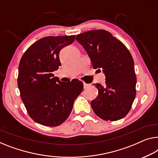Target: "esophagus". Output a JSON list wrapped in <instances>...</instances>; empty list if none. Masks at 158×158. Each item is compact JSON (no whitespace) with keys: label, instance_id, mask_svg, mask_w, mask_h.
Instances as JSON below:
<instances>
[{"label":"esophagus","instance_id":"esophagus-1","mask_svg":"<svg viewBox=\"0 0 158 158\" xmlns=\"http://www.w3.org/2000/svg\"><path fill=\"white\" fill-rule=\"evenodd\" d=\"M89 86H90V84H86V83H84V89H86L87 87H89Z\"/></svg>","mask_w":158,"mask_h":158}]
</instances>
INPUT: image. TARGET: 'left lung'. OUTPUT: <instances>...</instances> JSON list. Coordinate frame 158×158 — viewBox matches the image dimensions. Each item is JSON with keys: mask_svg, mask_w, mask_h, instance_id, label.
Here are the masks:
<instances>
[{"mask_svg": "<svg viewBox=\"0 0 158 158\" xmlns=\"http://www.w3.org/2000/svg\"><path fill=\"white\" fill-rule=\"evenodd\" d=\"M76 40L88 54L91 67L102 69L106 77L104 86L94 84L98 91L97 97L91 102L94 113L105 121L123 118L131 110L136 94V76L130 52L104 30L77 35Z\"/></svg>", "mask_w": 158, "mask_h": 158, "instance_id": "1", "label": "left lung"}]
</instances>
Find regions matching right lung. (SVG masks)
<instances>
[{
    "instance_id": "add662e5",
    "label": "right lung",
    "mask_w": 158,
    "mask_h": 158,
    "mask_svg": "<svg viewBox=\"0 0 158 158\" xmlns=\"http://www.w3.org/2000/svg\"><path fill=\"white\" fill-rule=\"evenodd\" d=\"M75 35L48 36L28 48L18 67V86L28 114L45 126H57L69 117L76 98L83 90L78 79L60 81L52 72L61 65L60 52Z\"/></svg>"
}]
</instances>
